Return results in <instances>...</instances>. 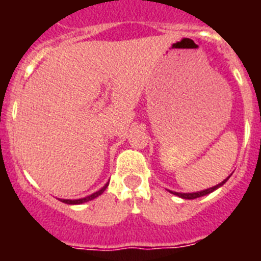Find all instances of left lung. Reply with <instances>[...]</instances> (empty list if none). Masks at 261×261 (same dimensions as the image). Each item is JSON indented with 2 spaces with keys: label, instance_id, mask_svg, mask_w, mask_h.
<instances>
[{
  "label": "left lung",
  "instance_id": "8db88e82",
  "mask_svg": "<svg viewBox=\"0 0 261 261\" xmlns=\"http://www.w3.org/2000/svg\"><path fill=\"white\" fill-rule=\"evenodd\" d=\"M230 177V176H229ZM227 177V179H229ZM227 179H225V180L222 181V183L220 184H217V186L212 187V188H208V190H205V191H201V192H195V193H177V192H171L174 193V195L179 196V197H181V199H188V200H193V199H197V197H201V196H205V195H208V193L213 192V191H216L217 188H220L221 186H223V184L226 183V180Z\"/></svg>",
  "mask_w": 261,
  "mask_h": 261
}]
</instances>
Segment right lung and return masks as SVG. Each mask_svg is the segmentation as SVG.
I'll use <instances>...</instances> for the list:
<instances>
[{"label": "right lung", "instance_id": "right-lung-1", "mask_svg": "<svg viewBox=\"0 0 261 261\" xmlns=\"http://www.w3.org/2000/svg\"><path fill=\"white\" fill-rule=\"evenodd\" d=\"M107 187H108V184H106V186L103 187L102 190H99L98 192H95V193H93V195L87 196V197H84V199H78V200H61V201H62V202H65V204H70V205H75V204H82V202H87V201H90V200H93V199H95V197H98L99 195H102V193L106 191V188H107Z\"/></svg>", "mask_w": 261, "mask_h": 261}]
</instances>
